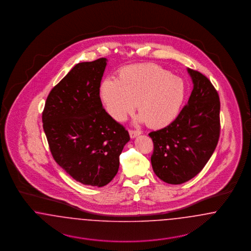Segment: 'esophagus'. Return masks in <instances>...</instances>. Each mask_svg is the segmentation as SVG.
I'll use <instances>...</instances> for the list:
<instances>
[{"mask_svg": "<svg viewBox=\"0 0 251 251\" xmlns=\"http://www.w3.org/2000/svg\"><path fill=\"white\" fill-rule=\"evenodd\" d=\"M129 133H130V137L133 139V138H135L136 136H138L139 134H141V131H133V130H129Z\"/></svg>", "mask_w": 251, "mask_h": 251, "instance_id": "obj_1", "label": "esophagus"}]
</instances>
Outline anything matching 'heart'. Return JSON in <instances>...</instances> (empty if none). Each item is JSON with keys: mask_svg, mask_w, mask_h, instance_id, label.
<instances>
[{"mask_svg": "<svg viewBox=\"0 0 251 251\" xmlns=\"http://www.w3.org/2000/svg\"><path fill=\"white\" fill-rule=\"evenodd\" d=\"M100 95L108 114L116 121L126 120L137 103L139 122L163 128L178 117L185 98V84L157 65L137 64L121 69L119 79L106 78Z\"/></svg>", "mask_w": 251, "mask_h": 251, "instance_id": "1", "label": "heart"}]
</instances>
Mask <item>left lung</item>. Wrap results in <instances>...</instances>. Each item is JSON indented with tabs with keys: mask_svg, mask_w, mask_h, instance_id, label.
Instances as JSON below:
<instances>
[{
	"mask_svg": "<svg viewBox=\"0 0 251 251\" xmlns=\"http://www.w3.org/2000/svg\"><path fill=\"white\" fill-rule=\"evenodd\" d=\"M194 84L187 104L167 127L149 133L151 166L159 179L183 183L201 170L215 151L220 132V100L210 80L187 69Z\"/></svg>",
	"mask_w": 251,
	"mask_h": 251,
	"instance_id": "obj_1",
	"label": "left lung"
}]
</instances>
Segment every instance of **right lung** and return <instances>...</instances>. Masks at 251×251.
<instances>
[{
	"label": "right lung",
	"mask_w": 251,
	"mask_h": 251,
	"mask_svg": "<svg viewBox=\"0 0 251 251\" xmlns=\"http://www.w3.org/2000/svg\"><path fill=\"white\" fill-rule=\"evenodd\" d=\"M106 58L75 65L50 92L43 129L55 162L84 185L101 187L117 175L130 135L102 107Z\"/></svg>",
	"instance_id": "add662e5"
}]
</instances>
